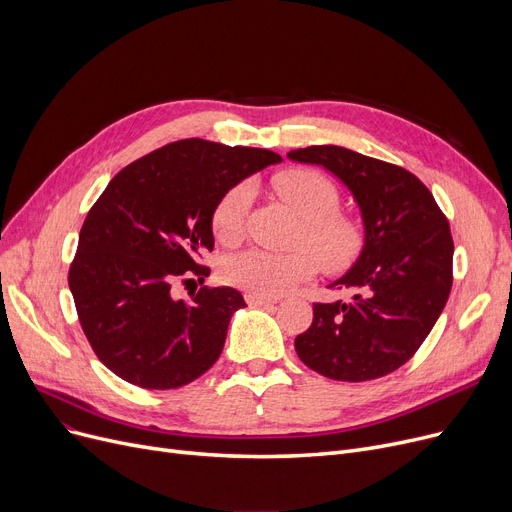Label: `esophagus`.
<instances>
[{
  "instance_id": "34e87169",
  "label": "esophagus",
  "mask_w": 512,
  "mask_h": 512,
  "mask_svg": "<svg viewBox=\"0 0 512 512\" xmlns=\"http://www.w3.org/2000/svg\"><path fill=\"white\" fill-rule=\"evenodd\" d=\"M247 303L253 305V307H270V305H276L278 301L276 299H270V297H259V294H247Z\"/></svg>"
}]
</instances>
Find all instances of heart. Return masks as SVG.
I'll return each instance as SVG.
<instances>
[{
    "instance_id": "b5f03b06",
    "label": "heart",
    "mask_w": 512,
    "mask_h": 512,
    "mask_svg": "<svg viewBox=\"0 0 512 512\" xmlns=\"http://www.w3.org/2000/svg\"><path fill=\"white\" fill-rule=\"evenodd\" d=\"M274 191L303 220L297 245L309 248L276 253L247 249L228 257L222 265V278L259 297H280L292 286L321 270L340 272L351 265L361 251L363 234L355 220L338 213V188L311 170H286L274 180ZM253 201L249 184H236L220 197L211 213L213 236L224 247H234L245 236L247 213Z\"/></svg>"
}]
</instances>
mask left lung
I'll return each mask as SVG.
<instances>
[{
    "label": "left lung",
    "mask_w": 512,
    "mask_h": 512,
    "mask_svg": "<svg viewBox=\"0 0 512 512\" xmlns=\"http://www.w3.org/2000/svg\"><path fill=\"white\" fill-rule=\"evenodd\" d=\"M288 159L328 170L353 195L363 247L330 288L351 301L315 303L294 340L299 359L338 382H367L405 365L432 332L452 286V236L425 184L386 161L338 145L292 149Z\"/></svg>",
    "instance_id": "left-lung-1"
}]
</instances>
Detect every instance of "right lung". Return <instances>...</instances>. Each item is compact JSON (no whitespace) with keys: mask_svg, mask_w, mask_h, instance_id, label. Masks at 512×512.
<instances>
[{"mask_svg":"<svg viewBox=\"0 0 512 512\" xmlns=\"http://www.w3.org/2000/svg\"><path fill=\"white\" fill-rule=\"evenodd\" d=\"M270 149L186 139L120 170L80 228L68 284L99 361L128 384L172 390L191 384L218 357L234 311L230 286L172 297L182 276H209L215 203L251 174L280 164Z\"/></svg>","mask_w":512,"mask_h":512,"instance_id":"obj_1","label":"right lung"}]
</instances>
